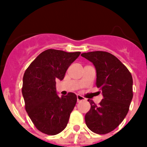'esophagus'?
Returning a JSON list of instances; mask_svg holds the SVG:
<instances>
[{
  "label": "esophagus",
  "mask_w": 147,
  "mask_h": 147,
  "mask_svg": "<svg viewBox=\"0 0 147 147\" xmlns=\"http://www.w3.org/2000/svg\"><path fill=\"white\" fill-rule=\"evenodd\" d=\"M82 100H85V98L83 96H82V95L78 94V95H77V101H78V102H80Z\"/></svg>",
  "instance_id": "34e87169"
}]
</instances>
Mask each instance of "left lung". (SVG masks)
Instances as JSON below:
<instances>
[{"mask_svg":"<svg viewBox=\"0 0 147 147\" xmlns=\"http://www.w3.org/2000/svg\"><path fill=\"white\" fill-rule=\"evenodd\" d=\"M92 62L97 72L96 85L103 99L96 105L88 100L91 109L85 114V123L92 132L106 134L125 118L133 98V78L127 68L111 53L94 51L82 54Z\"/></svg>","mask_w":147,"mask_h":147,"instance_id":"obj_1","label":"left lung"}]
</instances>
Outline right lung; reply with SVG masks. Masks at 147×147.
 Wrapping results in <instances>:
<instances>
[{
	"instance_id": "1",
	"label": "right lung",
	"mask_w": 147,
	"mask_h": 147,
	"mask_svg": "<svg viewBox=\"0 0 147 147\" xmlns=\"http://www.w3.org/2000/svg\"><path fill=\"white\" fill-rule=\"evenodd\" d=\"M80 53L47 49L25 71L22 88L25 108L33 124L43 134H58L69 122L77 96L72 92L58 96L55 81L64 78L68 68Z\"/></svg>"
}]
</instances>
